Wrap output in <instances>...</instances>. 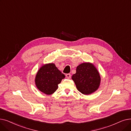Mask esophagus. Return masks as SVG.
<instances>
[{"mask_svg": "<svg viewBox=\"0 0 131 131\" xmlns=\"http://www.w3.org/2000/svg\"><path fill=\"white\" fill-rule=\"evenodd\" d=\"M71 74H66V77L67 78H69V79H70V78H71Z\"/></svg>", "mask_w": 131, "mask_h": 131, "instance_id": "1", "label": "esophagus"}]
</instances>
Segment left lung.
Here are the masks:
<instances>
[{
  "instance_id": "obj_1",
  "label": "left lung",
  "mask_w": 131,
  "mask_h": 131,
  "mask_svg": "<svg viewBox=\"0 0 131 131\" xmlns=\"http://www.w3.org/2000/svg\"><path fill=\"white\" fill-rule=\"evenodd\" d=\"M72 79L77 89L84 95L92 94L99 87L101 78L100 74L92 64L85 62L77 67L76 73Z\"/></svg>"
}]
</instances>
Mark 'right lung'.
Listing matches in <instances>:
<instances>
[{
	"label": "right lung",
	"instance_id": "obj_1",
	"mask_svg": "<svg viewBox=\"0 0 131 131\" xmlns=\"http://www.w3.org/2000/svg\"><path fill=\"white\" fill-rule=\"evenodd\" d=\"M65 77L54 64H48L43 65L37 72L35 83L41 92L51 95L58 89V84Z\"/></svg>",
	"mask_w": 131,
	"mask_h": 131
}]
</instances>
